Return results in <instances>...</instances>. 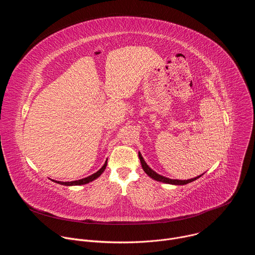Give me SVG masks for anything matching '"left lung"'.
<instances>
[{
    "instance_id": "1",
    "label": "left lung",
    "mask_w": 255,
    "mask_h": 255,
    "mask_svg": "<svg viewBox=\"0 0 255 255\" xmlns=\"http://www.w3.org/2000/svg\"><path fill=\"white\" fill-rule=\"evenodd\" d=\"M138 155H139V159H140V162H141V165H142V168L143 170L145 171V173H146L148 176H150L152 179H155L157 181H161V183H164V184H169V185H175V186H183V185H187L189 183H192V181L198 179L199 177H201L203 174L201 175H198L194 178H190V179H185V180H181V179H171V178H168V177H165L163 175H160L158 174L157 172H155L153 169H151L147 163L145 162V160L143 159L142 155L140 152H138Z\"/></svg>"
}]
</instances>
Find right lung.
Instances as JSON below:
<instances>
[{
    "mask_svg": "<svg viewBox=\"0 0 255 255\" xmlns=\"http://www.w3.org/2000/svg\"><path fill=\"white\" fill-rule=\"evenodd\" d=\"M108 160V159H107ZM107 160L105 161L104 165L95 173H93L92 175H89L85 178H82V179H79V180H72V181H58V180H54V179H51L52 181H54V183H57L59 185H63V186H68V187H71V186H82V185H86V184H89L91 183V181L95 180L96 178H98L103 172L104 170L106 169V166H107Z\"/></svg>",
    "mask_w": 255,
    "mask_h": 255,
    "instance_id": "right-lung-1",
    "label": "right lung"
}]
</instances>
